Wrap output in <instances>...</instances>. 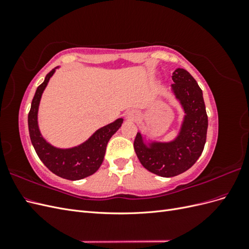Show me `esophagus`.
<instances>
[{"label":"esophagus","instance_id":"34e87169","mask_svg":"<svg viewBox=\"0 0 249 249\" xmlns=\"http://www.w3.org/2000/svg\"><path fill=\"white\" fill-rule=\"evenodd\" d=\"M135 115H136V114H135V112H131V113H130V116H131V117H134Z\"/></svg>","mask_w":249,"mask_h":249}]
</instances>
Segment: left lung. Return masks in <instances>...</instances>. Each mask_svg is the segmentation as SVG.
I'll return each mask as SVG.
<instances>
[{
  "label": "left lung",
  "mask_w": 249,
  "mask_h": 249,
  "mask_svg": "<svg viewBox=\"0 0 249 249\" xmlns=\"http://www.w3.org/2000/svg\"><path fill=\"white\" fill-rule=\"evenodd\" d=\"M171 91L184 110L178 136L169 142H146L138 132L134 148L142 166L163 178L176 177L189 169L200 157L207 139L208 115L202 91L186 70L172 73Z\"/></svg>",
  "instance_id": "obj_1"
}]
</instances>
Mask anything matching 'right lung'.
<instances>
[{
    "label": "right lung",
    "instance_id": "right-lung-1",
    "mask_svg": "<svg viewBox=\"0 0 249 249\" xmlns=\"http://www.w3.org/2000/svg\"><path fill=\"white\" fill-rule=\"evenodd\" d=\"M58 67L52 70L47 74L43 83L36 89L28 115L29 134L37 156L53 173L66 179L77 180L93 175L100 168L104 161L108 142L122 126L124 119L118 118L115 122L101 127L78 146L59 148L52 145L40 133L38 108L44 89Z\"/></svg>",
    "mask_w": 249,
    "mask_h": 249
}]
</instances>
